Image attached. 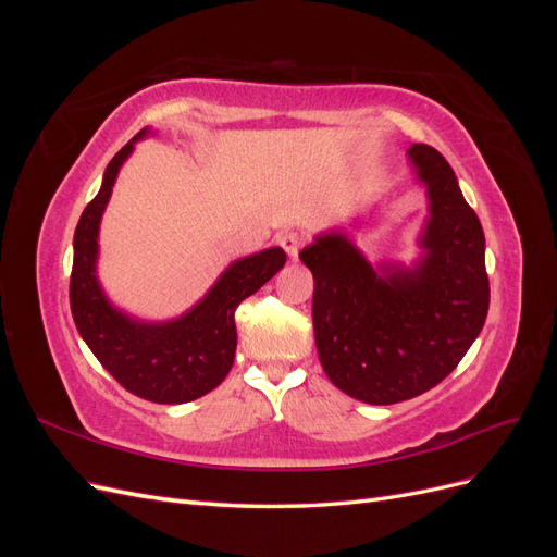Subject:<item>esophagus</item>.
Returning a JSON list of instances; mask_svg holds the SVG:
<instances>
[{
	"label": "esophagus",
	"instance_id": "esophagus-1",
	"mask_svg": "<svg viewBox=\"0 0 557 557\" xmlns=\"http://www.w3.org/2000/svg\"><path fill=\"white\" fill-rule=\"evenodd\" d=\"M278 244H281V248H283L285 252H288V256H290L293 260H297L301 246H305V239H301L297 232H285L283 237L278 239Z\"/></svg>",
	"mask_w": 557,
	"mask_h": 557
}]
</instances>
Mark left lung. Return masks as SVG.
<instances>
[{
  "label": "left lung",
  "instance_id": "obj_1",
  "mask_svg": "<svg viewBox=\"0 0 557 557\" xmlns=\"http://www.w3.org/2000/svg\"><path fill=\"white\" fill-rule=\"evenodd\" d=\"M409 158L430 199L423 256L411 269H374L342 232L299 252L313 274L320 364L339 391L367 404H397L442 383L491 305L483 227L450 164L425 144H413Z\"/></svg>",
  "mask_w": 557,
  "mask_h": 557
}]
</instances>
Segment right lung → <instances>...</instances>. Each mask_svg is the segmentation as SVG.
<instances>
[{
    "instance_id": "right-lung-1",
    "label": "right lung",
    "mask_w": 557,
    "mask_h": 557,
    "mask_svg": "<svg viewBox=\"0 0 557 557\" xmlns=\"http://www.w3.org/2000/svg\"><path fill=\"white\" fill-rule=\"evenodd\" d=\"M146 134L148 129H141L117 150L107 166L102 188L81 213L74 232L70 301L83 342L125 391L156 404H183L225 381L237 350L234 311L278 272L285 252L267 248L232 262L205 299L166 323H141L117 311L97 278V234L117 172Z\"/></svg>"
}]
</instances>
